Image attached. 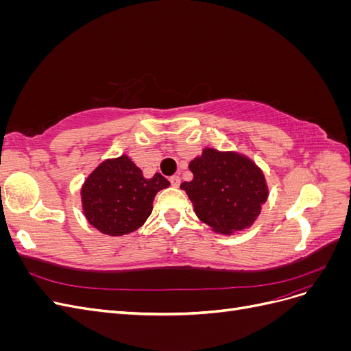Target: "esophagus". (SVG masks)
I'll return each instance as SVG.
<instances>
[{"instance_id":"1","label":"esophagus","mask_w":351,"mask_h":351,"mask_svg":"<svg viewBox=\"0 0 351 351\" xmlns=\"http://www.w3.org/2000/svg\"><path fill=\"white\" fill-rule=\"evenodd\" d=\"M169 183H171V186H174V187H178L180 183H182V178H180L178 176H173V177H169Z\"/></svg>"}]
</instances>
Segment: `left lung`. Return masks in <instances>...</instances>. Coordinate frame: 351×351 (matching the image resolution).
Listing matches in <instances>:
<instances>
[{
  "label": "left lung",
  "instance_id": "obj_1",
  "mask_svg": "<svg viewBox=\"0 0 351 351\" xmlns=\"http://www.w3.org/2000/svg\"><path fill=\"white\" fill-rule=\"evenodd\" d=\"M192 182H184L196 215L222 234L241 231L253 224L268 197L261 169L250 159L234 152L205 149L189 165Z\"/></svg>",
  "mask_w": 351,
  "mask_h": 351
}]
</instances>
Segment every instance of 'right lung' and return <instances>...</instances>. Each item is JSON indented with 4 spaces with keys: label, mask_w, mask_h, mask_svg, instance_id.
<instances>
[{
    "label": "right lung",
    "mask_w": 351,
    "mask_h": 351,
    "mask_svg": "<svg viewBox=\"0 0 351 351\" xmlns=\"http://www.w3.org/2000/svg\"><path fill=\"white\" fill-rule=\"evenodd\" d=\"M168 186L159 173L145 178L129 156L108 159L83 184L84 215L104 234H129L151 215L155 195Z\"/></svg>",
    "instance_id": "1"
}]
</instances>
